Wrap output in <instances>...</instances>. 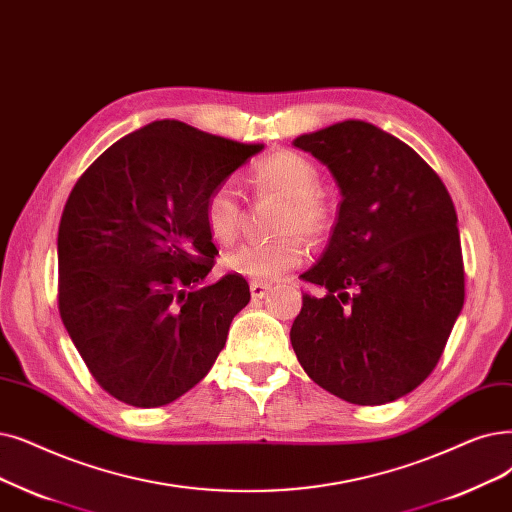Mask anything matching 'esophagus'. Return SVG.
<instances>
[{
	"label": "esophagus",
	"instance_id": "obj_1",
	"mask_svg": "<svg viewBox=\"0 0 512 512\" xmlns=\"http://www.w3.org/2000/svg\"><path fill=\"white\" fill-rule=\"evenodd\" d=\"M270 284L263 282V280H251V297L253 299H263L265 295L270 293Z\"/></svg>",
	"mask_w": 512,
	"mask_h": 512
}]
</instances>
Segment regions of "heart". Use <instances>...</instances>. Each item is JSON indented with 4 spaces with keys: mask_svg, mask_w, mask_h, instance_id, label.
<instances>
[{
    "mask_svg": "<svg viewBox=\"0 0 512 512\" xmlns=\"http://www.w3.org/2000/svg\"><path fill=\"white\" fill-rule=\"evenodd\" d=\"M257 194L278 196L284 201L276 219L272 240L244 242L224 257L226 270L257 280H272L297 268L305 257L307 238H318L328 228V205L318 192V171L301 154L274 152L261 159L249 173ZM242 219V203L232 184L217 186L205 201V226L219 244H230Z\"/></svg>",
    "mask_w": 512,
    "mask_h": 512,
    "instance_id": "b5f03b06",
    "label": "heart"
}]
</instances>
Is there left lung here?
<instances>
[{
    "mask_svg": "<svg viewBox=\"0 0 512 512\" xmlns=\"http://www.w3.org/2000/svg\"><path fill=\"white\" fill-rule=\"evenodd\" d=\"M293 144L343 196L324 255L301 276L326 295H303L297 360L349 404L393 402L433 372L464 303L454 203L408 144L372 123H335Z\"/></svg>",
    "mask_w": 512,
    "mask_h": 512,
    "instance_id": "left-lung-1",
    "label": "left lung"
}]
</instances>
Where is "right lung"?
<instances>
[{"label":"right lung","mask_w":512,"mask_h":512,"mask_svg":"<svg viewBox=\"0 0 512 512\" xmlns=\"http://www.w3.org/2000/svg\"><path fill=\"white\" fill-rule=\"evenodd\" d=\"M263 144L154 121L115 142L79 177L58 228V309L87 370L136 408L201 383L249 284L203 286L217 249L207 196Z\"/></svg>","instance_id":"1"}]
</instances>
